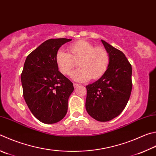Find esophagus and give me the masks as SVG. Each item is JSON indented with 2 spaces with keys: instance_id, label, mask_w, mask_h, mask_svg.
Masks as SVG:
<instances>
[{
  "instance_id": "esophagus-1",
  "label": "esophagus",
  "mask_w": 156,
  "mask_h": 156,
  "mask_svg": "<svg viewBox=\"0 0 156 156\" xmlns=\"http://www.w3.org/2000/svg\"><path fill=\"white\" fill-rule=\"evenodd\" d=\"M73 87H74V88H76V87H78L79 86V84H77V83H73Z\"/></svg>"
}]
</instances>
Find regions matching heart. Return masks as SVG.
Returning <instances> with one entry per match:
<instances>
[{"mask_svg": "<svg viewBox=\"0 0 156 156\" xmlns=\"http://www.w3.org/2000/svg\"><path fill=\"white\" fill-rule=\"evenodd\" d=\"M69 53L58 51L55 62L62 74L68 76L78 63L80 68L73 72V80L83 83L90 78L98 80L106 73L110 66L108 51L103 46H95L85 39L71 44L67 48Z\"/></svg>", "mask_w": 156, "mask_h": 156, "instance_id": "heart-1", "label": "heart"}]
</instances>
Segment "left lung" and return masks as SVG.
Masks as SVG:
<instances>
[{
    "instance_id": "obj_1",
    "label": "left lung",
    "mask_w": 156,
    "mask_h": 156,
    "mask_svg": "<svg viewBox=\"0 0 156 156\" xmlns=\"http://www.w3.org/2000/svg\"><path fill=\"white\" fill-rule=\"evenodd\" d=\"M110 61L106 73L87 88L86 110L99 121H108L125 108L132 89V66L121 52L101 40Z\"/></svg>"
}]
</instances>
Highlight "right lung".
Segmentation results:
<instances>
[{"label":"right lung","mask_w":156,"mask_h":156,"mask_svg":"<svg viewBox=\"0 0 156 156\" xmlns=\"http://www.w3.org/2000/svg\"><path fill=\"white\" fill-rule=\"evenodd\" d=\"M72 39H48L27 56L21 73L23 96L30 112L41 122L55 123L67 112L73 83L59 72L55 56Z\"/></svg>","instance_id":"1"}]
</instances>
